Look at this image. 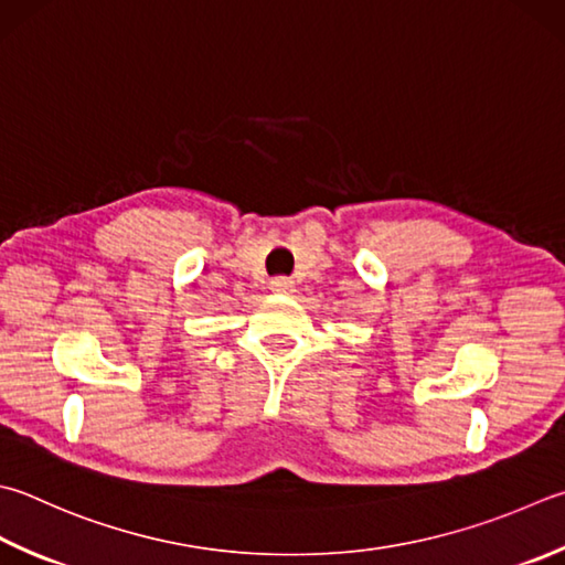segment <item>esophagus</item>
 <instances>
[{
	"mask_svg": "<svg viewBox=\"0 0 565 565\" xmlns=\"http://www.w3.org/2000/svg\"><path fill=\"white\" fill-rule=\"evenodd\" d=\"M270 290L273 292H292L295 282L290 278H285V275H278V278L270 280Z\"/></svg>",
	"mask_w": 565,
	"mask_h": 565,
	"instance_id": "obj_1",
	"label": "esophagus"
}]
</instances>
